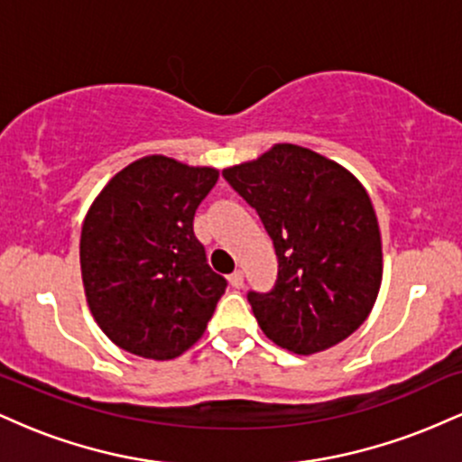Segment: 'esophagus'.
Returning <instances> with one entry per match:
<instances>
[{
	"label": "esophagus",
	"mask_w": 462,
	"mask_h": 462,
	"mask_svg": "<svg viewBox=\"0 0 462 462\" xmlns=\"http://www.w3.org/2000/svg\"><path fill=\"white\" fill-rule=\"evenodd\" d=\"M230 284L235 286V289H241L243 286V272H235V273H230Z\"/></svg>",
	"instance_id": "obj_1"
}]
</instances>
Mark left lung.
<instances>
[{"mask_svg":"<svg viewBox=\"0 0 462 462\" xmlns=\"http://www.w3.org/2000/svg\"><path fill=\"white\" fill-rule=\"evenodd\" d=\"M224 178L256 208L278 256L273 289L247 293L267 338L315 354L356 332L383 282L378 217L363 184L291 143L224 169Z\"/></svg>","mask_w":462,"mask_h":462,"instance_id":"left-lung-1","label":"left lung"}]
</instances>
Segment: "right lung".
Listing matches in <instances>:
<instances>
[{
  "mask_svg": "<svg viewBox=\"0 0 462 462\" xmlns=\"http://www.w3.org/2000/svg\"><path fill=\"white\" fill-rule=\"evenodd\" d=\"M213 167L145 156L121 169L88 208L79 267L91 315L115 346L171 360L199 341L226 291L193 232Z\"/></svg>",
  "mask_w": 462,
  "mask_h": 462,
  "instance_id": "obj_1",
  "label": "right lung"
}]
</instances>
